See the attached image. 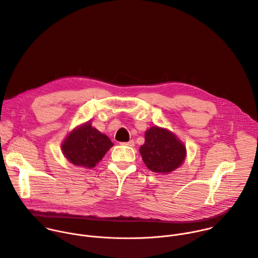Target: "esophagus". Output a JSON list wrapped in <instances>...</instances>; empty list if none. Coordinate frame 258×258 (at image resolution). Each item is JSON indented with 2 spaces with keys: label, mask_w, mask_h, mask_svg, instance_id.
Segmentation results:
<instances>
[{
  "label": "esophagus",
  "mask_w": 258,
  "mask_h": 258,
  "mask_svg": "<svg viewBox=\"0 0 258 258\" xmlns=\"http://www.w3.org/2000/svg\"><path fill=\"white\" fill-rule=\"evenodd\" d=\"M122 145L123 146H127V147H134L135 143H134V141H129L127 143H122Z\"/></svg>",
  "instance_id": "34e87169"
}]
</instances>
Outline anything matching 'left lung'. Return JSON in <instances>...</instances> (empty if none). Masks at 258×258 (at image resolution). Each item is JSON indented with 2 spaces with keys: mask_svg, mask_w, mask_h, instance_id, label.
Returning <instances> with one entry per match:
<instances>
[{
  "mask_svg": "<svg viewBox=\"0 0 258 258\" xmlns=\"http://www.w3.org/2000/svg\"><path fill=\"white\" fill-rule=\"evenodd\" d=\"M147 167L158 173H169L180 167L186 157L184 144L173 133L160 127H151L145 133L140 148Z\"/></svg>",
  "mask_w": 258,
  "mask_h": 258,
  "instance_id": "left-lung-1",
  "label": "left lung"
}]
</instances>
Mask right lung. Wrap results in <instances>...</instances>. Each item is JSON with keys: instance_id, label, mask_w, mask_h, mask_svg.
<instances>
[{"instance_id": "right-lung-1", "label": "right lung", "mask_w": 258, "mask_h": 258, "mask_svg": "<svg viewBox=\"0 0 258 258\" xmlns=\"http://www.w3.org/2000/svg\"><path fill=\"white\" fill-rule=\"evenodd\" d=\"M112 146L105 134L99 132L88 122L68 134L62 144V151L72 164L93 168Z\"/></svg>"}]
</instances>
